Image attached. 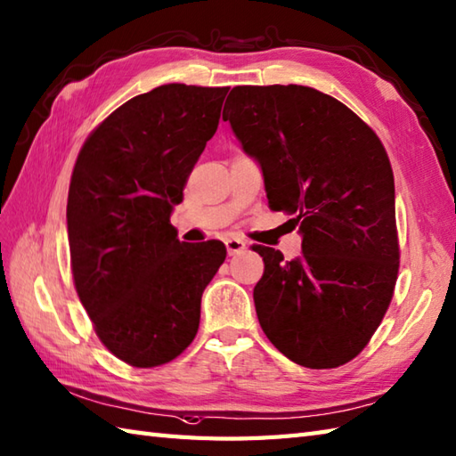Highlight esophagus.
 <instances>
[{"label": "esophagus", "instance_id": "1", "mask_svg": "<svg viewBox=\"0 0 456 456\" xmlns=\"http://www.w3.org/2000/svg\"><path fill=\"white\" fill-rule=\"evenodd\" d=\"M225 247H227V253L233 256V255H239L240 250H245L247 243L239 237H229V239H225Z\"/></svg>", "mask_w": 456, "mask_h": 456}]
</instances>
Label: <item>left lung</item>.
Listing matches in <instances>:
<instances>
[{
  "instance_id": "8db88e82",
  "label": "left lung",
  "mask_w": 456,
  "mask_h": 456,
  "mask_svg": "<svg viewBox=\"0 0 456 456\" xmlns=\"http://www.w3.org/2000/svg\"><path fill=\"white\" fill-rule=\"evenodd\" d=\"M263 172L268 208L292 216L302 255L255 245L258 323L305 368L362 351L390 305L400 266L394 174L380 139L331 95L307 86H237L223 108Z\"/></svg>"
}]
</instances>
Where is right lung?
I'll use <instances>...</instances> for the list:
<instances>
[{
  "label": "right lung",
  "instance_id": "right-lung-1",
  "mask_svg": "<svg viewBox=\"0 0 456 456\" xmlns=\"http://www.w3.org/2000/svg\"><path fill=\"white\" fill-rule=\"evenodd\" d=\"M229 88L164 84L95 129L76 160L66 206L76 292L123 362H170L200 327L201 294L227 248L180 243L170 225L193 164L216 134Z\"/></svg>",
  "mask_w": 456,
  "mask_h": 456
}]
</instances>
